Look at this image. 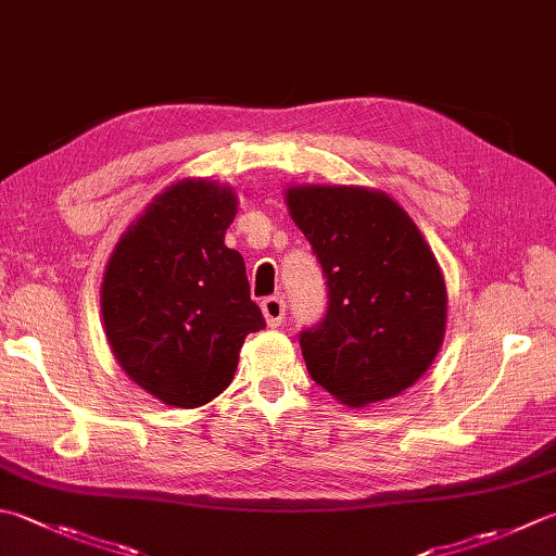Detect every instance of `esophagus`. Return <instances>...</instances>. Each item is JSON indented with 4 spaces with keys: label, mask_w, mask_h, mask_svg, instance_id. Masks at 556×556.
I'll return each instance as SVG.
<instances>
[{
    "label": "esophagus",
    "mask_w": 556,
    "mask_h": 556,
    "mask_svg": "<svg viewBox=\"0 0 556 556\" xmlns=\"http://www.w3.org/2000/svg\"><path fill=\"white\" fill-rule=\"evenodd\" d=\"M260 308H263V315L269 328H279L281 320H285L287 303L281 296H267L263 303H260Z\"/></svg>",
    "instance_id": "1"
}]
</instances>
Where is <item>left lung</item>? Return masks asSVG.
Returning <instances> with one entry per match:
<instances>
[{
  "instance_id": "obj_1",
  "label": "left lung",
  "mask_w": 556,
  "mask_h": 556,
  "mask_svg": "<svg viewBox=\"0 0 556 556\" xmlns=\"http://www.w3.org/2000/svg\"><path fill=\"white\" fill-rule=\"evenodd\" d=\"M287 206L328 279V313L299 334L311 378L346 407L415 386L448 315L441 267L417 224L386 192L350 185H293Z\"/></svg>"
}]
</instances>
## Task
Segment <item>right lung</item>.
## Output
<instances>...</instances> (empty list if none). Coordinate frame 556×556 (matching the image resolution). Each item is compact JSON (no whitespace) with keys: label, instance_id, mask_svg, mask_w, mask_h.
<instances>
[{"label":"right lung","instance_id":"obj_1","mask_svg":"<svg viewBox=\"0 0 556 556\" xmlns=\"http://www.w3.org/2000/svg\"><path fill=\"white\" fill-rule=\"evenodd\" d=\"M238 200L185 178L156 194L108 260L101 311L123 371L163 405L192 409L228 388L250 332L265 328L245 263L226 248Z\"/></svg>","mask_w":556,"mask_h":556}]
</instances>
